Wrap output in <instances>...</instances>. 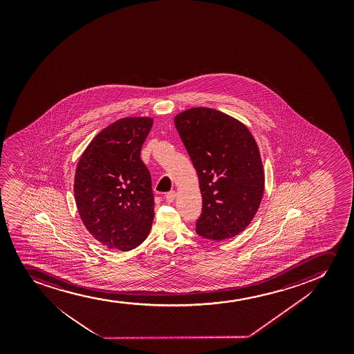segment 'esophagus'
<instances>
[{
	"label": "esophagus",
	"mask_w": 354,
	"mask_h": 354,
	"mask_svg": "<svg viewBox=\"0 0 354 354\" xmlns=\"http://www.w3.org/2000/svg\"><path fill=\"white\" fill-rule=\"evenodd\" d=\"M175 192H169L165 194V198H167V203H172V202H174V199H175Z\"/></svg>",
	"instance_id": "34e87169"
}]
</instances>
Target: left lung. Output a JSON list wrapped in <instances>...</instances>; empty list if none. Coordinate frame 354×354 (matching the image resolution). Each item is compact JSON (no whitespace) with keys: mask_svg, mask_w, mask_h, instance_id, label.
I'll return each instance as SVG.
<instances>
[{"mask_svg":"<svg viewBox=\"0 0 354 354\" xmlns=\"http://www.w3.org/2000/svg\"><path fill=\"white\" fill-rule=\"evenodd\" d=\"M176 129L197 171L202 214L196 232L223 241L243 232L263 196L257 142L242 122L220 111L195 107L175 118Z\"/></svg>","mask_w":354,"mask_h":354,"instance_id":"left-lung-1","label":"left lung"}]
</instances>
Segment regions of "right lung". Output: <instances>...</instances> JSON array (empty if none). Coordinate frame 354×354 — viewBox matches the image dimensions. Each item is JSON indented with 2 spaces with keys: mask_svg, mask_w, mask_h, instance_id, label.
<instances>
[{
  "mask_svg": "<svg viewBox=\"0 0 354 354\" xmlns=\"http://www.w3.org/2000/svg\"><path fill=\"white\" fill-rule=\"evenodd\" d=\"M153 120L122 118L88 144L77 162L74 197L86 229L107 248L129 252L150 232L152 180L140 159Z\"/></svg>",
  "mask_w": 354,
  "mask_h": 354,
  "instance_id": "obj_1",
  "label": "right lung"
}]
</instances>
